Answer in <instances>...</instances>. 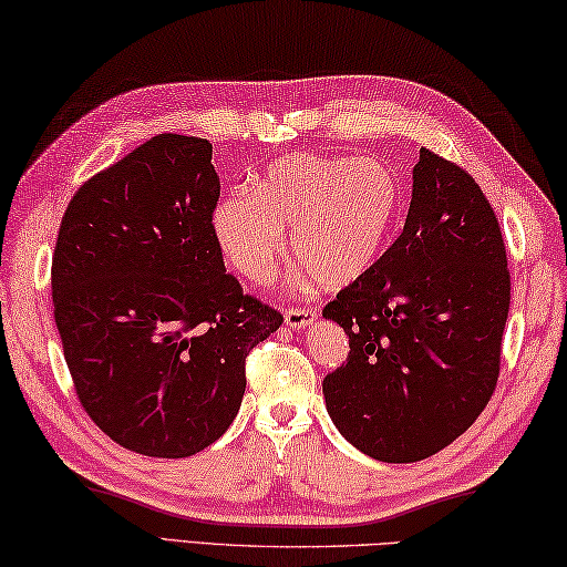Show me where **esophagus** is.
<instances>
[{
	"instance_id": "obj_1",
	"label": "esophagus",
	"mask_w": 567,
	"mask_h": 567,
	"mask_svg": "<svg viewBox=\"0 0 567 567\" xmlns=\"http://www.w3.org/2000/svg\"><path fill=\"white\" fill-rule=\"evenodd\" d=\"M284 318L288 328H308L316 320V311L313 308H288Z\"/></svg>"
}]
</instances>
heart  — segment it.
I'll return each instance as SVG.
<instances>
[{"label":"heart","mask_w":567,"mask_h":567,"mask_svg":"<svg viewBox=\"0 0 567 567\" xmlns=\"http://www.w3.org/2000/svg\"><path fill=\"white\" fill-rule=\"evenodd\" d=\"M398 207L400 179L380 159L298 153L271 163L254 189L224 197L212 229L224 259L254 284L271 279L291 229L296 281L348 286L380 259Z\"/></svg>","instance_id":"obj_1"}]
</instances>
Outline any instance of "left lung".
I'll use <instances>...</instances> for the list:
<instances>
[{
	"mask_svg": "<svg viewBox=\"0 0 567 567\" xmlns=\"http://www.w3.org/2000/svg\"><path fill=\"white\" fill-rule=\"evenodd\" d=\"M404 229L323 308L350 340L323 380L338 432L378 462L444 450L484 412L501 370L511 274L494 207L422 147Z\"/></svg>",
	"mask_w": 567,
	"mask_h": 567,
	"instance_id": "1",
	"label": "left lung"
}]
</instances>
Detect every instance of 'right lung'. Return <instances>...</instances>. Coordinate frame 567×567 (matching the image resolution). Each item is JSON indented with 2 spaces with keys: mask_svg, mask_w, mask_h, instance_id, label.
<instances>
[{
  "mask_svg": "<svg viewBox=\"0 0 567 567\" xmlns=\"http://www.w3.org/2000/svg\"><path fill=\"white\" fill-rule=\"evenodd\" d=\"M212 143L155 135L79 187L51 261L79 402L135 454L183 458L229 430L247 355L284 323L224 269Z\"/></svg>",
  "mask_w": 567,
  "mask_h": 567,
  "instance_id": "obj_1",
  "label": "right lung"
}]
</instances>
